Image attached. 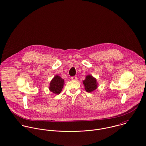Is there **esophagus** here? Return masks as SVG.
Listing matches in <instances>:
<instances>
[{"label": "esophagus", "mask_w": 146, "mask_h": 146, "mask_svg": "<svg viewBox=\"0 0 146 146\" xmlns=\"http://www.w3.org/2000/svg\"><path fill=\"white\" fill-rule=\"evenodd\" d=\"M71 80H77V79H78V78H77L76 76H72V77L71 78Z\"/></svg>", "instance_id": "obj_1"}]
</instances>
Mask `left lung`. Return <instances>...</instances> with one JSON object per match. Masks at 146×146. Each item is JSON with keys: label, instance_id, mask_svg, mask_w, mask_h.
I'll list each match as a JSON object with an SVG mask.
<instances>
[{"label": "left lung", "instance_id": "obj_1", "mask_svg": "<svg viewBox=\"0 0 146 146\" xmlns=\"http://www.w3.org/2000/svg\"><path fill=\"white\" fill-rule=\"evenodd\" d=\"M83 83L84 86L85 90L87 92H92L97 89L98 83L96 79L91 75L86 76V79L83 80Z\"/></svg>", "mask_w": 146, "mask_h": 146}]
</instances>
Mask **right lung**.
Returning <instances> with one entry per match:
<instances>
[{
	"label": "right lung",
	"mask_w": 146,
	"mask_h": 146,
	"mask_svg": "<svg viewBox=\"0 0 146 146\" xmlns=\"http://www.w3.org/2000/svg\"><path fill=\"white\" fill-rule=\"evenodd\" d=\"M64 80L58 75H55L50 83L49 90L54 94H59L64 85Z\"/></svg>",
	"instance_id": "obj_1"
}]
</instances>
